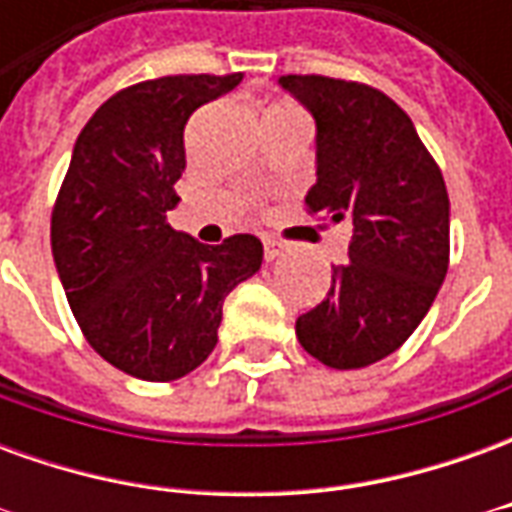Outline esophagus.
<instances>
[{
  "instance_id": "esophagus-1",
  "label": "esophagus",
  "mask_w": 512,
  "mask_h": 512,
  "mask_svg": "<svg viewBox=\"0 0 512 512\" xmlns=\"http://www.w3.org/2000/svg\"><path fill=\"white\" fill-rule=\"evenodd\" d=\"M263 252H266V260H277L285 249H282V244H277V241L266 238V241H263Z\"/></svg>"
}]
</instances>
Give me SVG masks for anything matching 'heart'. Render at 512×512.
Masks as SVG:
<instances>
[{
	"label": "heart",
	"instance_id": "1",
	"mask_svg": "<svg viewBox=\"0 0 512 512\" xmlns=\"http://www.w3.org/2000/svg\"><path fill=\"white\" fill-rule=\"evenodd\" d=\"M274 109H282V106H274Z\"/></svg>",
	"mask_w": 512,
	"mask_h": 512
}]
</instances>
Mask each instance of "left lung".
I'll use <instances>...</instances> for the list:
<instances>
[{
  "label": "left lung",
  "instance_id": "1",
  "mask_svg": "<svg viewBox=\"0 0 512 512\" xmlns=\"http://www.w3.org/2000/svg\"><path fill=\"white\" fill-rule=\"evenodd\" d=\"M315 120L307 211L351 222L348 260L296 321L301 348L334 370L395 354L428 315L450 263V197L411 117L367 84L282 76Z\"/></svg>",
  "mask_w": 512,
  "mask_h": 512
}]
</instances>
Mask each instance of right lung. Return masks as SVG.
<instances>
[{
    "label": "right lung",
    "mask_w": 512,
    "mask_h": 512,
    "mask_svg": "<svg viewBox=\"0 0 512 512\" xmlns=\"http://www.w3.org/2000/svg\"><path fill=\"white\" fill-rule=\"evenodd\" d=\"M244 73L164 76L112 95L82 128L51 213V255L87 343L128 376L175 381L211 356L227 293L260 271L263 244H200L167 224L194 109Z\"/></svg>",
    "instance_id": "1"
}]
</instances>
